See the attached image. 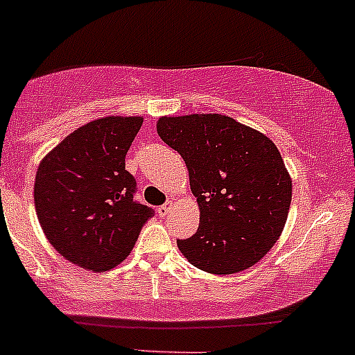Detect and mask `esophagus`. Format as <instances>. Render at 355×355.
Returning a JSON list of instances; mask_svg holds the SVG:
<instances>
[{
  "instance_id": "34e87169",
  "label": "esophagus",
  "mask_w": 355,
  "mask_h": 355,
  "mask_svg": "<svg viewBox=\"0 0 355 355\" xmlns=\"http://www.w3.org/2000/svg\"><path fill=\"white\" fill-rule=\"evenodd\" d=\"M171 208H172V205H171V202H167V205L159 206V208L156 209V211H158L159 216H167L168 213H171Z\"/></svg>"
}]
</instances>
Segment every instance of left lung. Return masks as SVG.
Masks as SVG:
<instances>
[{"mask_svg": "<svg viewBox=\"0 0 355 355\" xmlns=\"http://www.w3.org/2000/svg\"><path fill=\"white\" fill-rule=\"evenodd\" d=\"M158 135L183 156L199 202L197 233L178 240L184 258L218 275L256 265L277 241L291 202L274 142L218 114L162 117Z\"/></svg>", "mask_w": 355, "mask_h": 355, "instance_id": "obj_1", "label": "left lung"}]
</instances>
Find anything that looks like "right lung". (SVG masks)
<instances>
[{"instance_id": "obj_1", "label": "right lung", "mask_w": 355, "mask_h": 355, "mask_svg": "<svg viewBox=\"0 0 355 355\" xmlns=\"http://www.w3.org/2000/svg\"><path fill=\"white\" fill-rule=\"evenodd\" d=\"M140 117H105L65 137L40 162L35 209L44 233L74 265L101 272L133 249L155 209L135 200L126 155Z\"/></svg>"}]
</instances>
